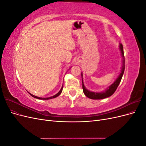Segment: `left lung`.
I'll return each instance as SVG.
<instances>
[{
  "label": "left lung",
  "mask_w": 146,
  "mask_h": 146,
  "mask_svg": "<svg viewBox=\"0 0 146 146\" xmlns=\"http://www.w3.org/2000/svg\"><path fill=\"white\" fill-rule=\"evenodd\" d=\"M119 48H120V50L121 51V55L123 57V65L121 69V72L120 74H119V76L117 78L116 81L114 82L111 86H110L105 91L102 92H94L88 91L85 88V86H84L83 79H82L83 91L84 94H85V95L86 97H88V98H90L91 99H102L107 98L110 96H111L114 94V92L116 91L117 86H119V83H120L121 81L123 74L124 72V70H125V58H124V54H123V46L122 44H120Z\"/></svg>",
  "instance_id": "1"
}]
</instances>
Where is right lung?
<instances>
[{
  "mask_svg": "<svg viewBox=\"0 0 146 146\" xmlns=\"http://www.w3.org/2000/svg\"><path fill=\"white\" fill-rule=\"evenodd\" d=\"M63 86H62V88H61V90H60V91L58 92V93H57L56 94H55V95H54V96H52V97H50V98H39V97H37V96H34V95H33V94H30V93H29L31 96H32V97H33V98H36V99H43V100H48V99H53V98H56V97H58L61 93V92H62V90H63Z\"/></svg>",
  "mask_w": 146,
  "mask_h": 146,
  "instance_id": "right-lung-1",
  "label": "right lung"
}]
</instances>
